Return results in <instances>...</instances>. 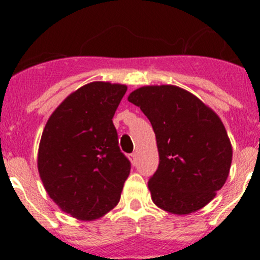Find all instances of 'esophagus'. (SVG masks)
I'll return each mask as SVG.
<instances>
[{
	"label": "esophagus",
	"mask_w": 260,
	"mask_h": 260,
	"mask_svg": "<svg viewBox=\"0 0 260 260\" xmlns=\"http://www.w3.org/2000/svg\"><path fill=\"white\" fill-rule=\"evenodd\" d=\"M131 161H132V165L137 164V153L131 154Z\"/></svg>",
	"instance_id": "obj_1"
}]
</instances>
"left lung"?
I'll list each match as a JSON object with an SVG mask.
<instances>
[{
    "mask_svg": "<svg viewBox=\"0 0 260 260\" xmlns=\"http://www.w3.org/2000/svg\"><path fill=\"white\" fill-rule=\"evenodd\" d=\"M128 101L151 122L159 165L148 181L152 201L162 210L188 215L208 205L224 186L233 148L219 115L176 85H147Z\"/></svg>",
    "mask_w": 260,
    "mask_h": 260,
    "instance_id": "1",
    "label": "left lung"
}]
</instances>
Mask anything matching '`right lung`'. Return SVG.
<instances>
[{
    "instance_id": "right-lung-1",
    "label": "right lung",
    "mask_w": 260,
    "mask_h": 260,
    "mask_svg": "<svg viewBox=\"0 0 260 260\" xmlns=\"http://www.w3.org/2000/svg\"><path fill=\"white\" fill-rule=\"evenodd\" d=\"M125 91L123 84H85L61 102L43 131L40 179L52 201L78 220L99 219L119 203L131 162L112 119Z\"/></svg>"
}]
</instances>
